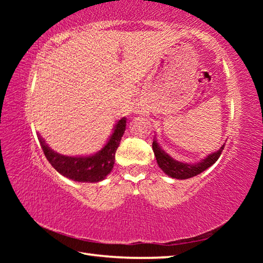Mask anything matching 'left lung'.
<instances>
[{
	"label": "left lung",
	"instance_id": "left-lung-1",
	"mask_svg": "<svg viewBox=\"0 0 263 263\" xmlns=\"http://www.w3.org/2000/svg\"><path fill=\"white\" fill-rule=\"evenodd\" d=\"M225 144L221 146V147L209 154L206 158L202 159L201 161L196 163H189V162H182L179 160L173 159L171 155L167 152H164L161 146L159 145L157 140V136H154L153 139V152L155 155V159H157L158 166L161 168V171L164 174L168 175L172 179H177V180H186L190 179V177H194L196 175L201 174L204 171H206L209 167H211L213 163H215L218 159H219L220 154L224 149Z\"/></svg>",
	"mask_w": 263,
	"mask_h": 263
}]
</instances>
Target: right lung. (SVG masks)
I'll use <instances>...</instances> for the list:
<instances>
[{"mask_svg":"<svg viewBox=\"0 0 263 263\" xmlns=\"http://www.w3.org/2000/svg\"><path fill=\"white\" fill-rule=\"evenodd\" d=\"M126 128V118L123 117L115 124L106 144L99 152L90 155H64L55 152L38 133V139L48 162L58 173L75 182L103 181L112 171L115 154Z\"/></svg>","mask_w":263,"mask_h":263,"instance_id":"add662e5","label":"right lung"}]
</instances>
